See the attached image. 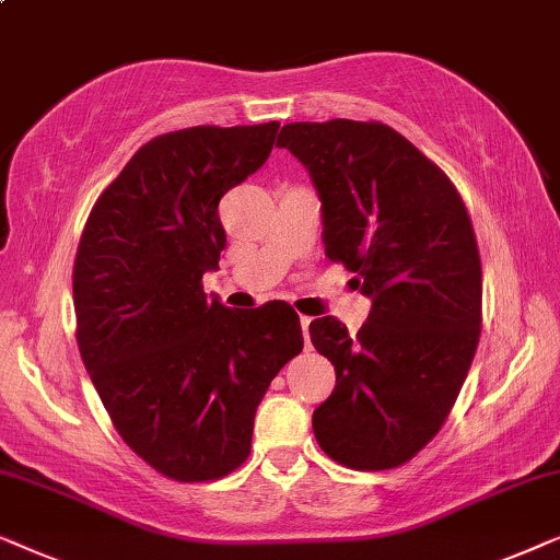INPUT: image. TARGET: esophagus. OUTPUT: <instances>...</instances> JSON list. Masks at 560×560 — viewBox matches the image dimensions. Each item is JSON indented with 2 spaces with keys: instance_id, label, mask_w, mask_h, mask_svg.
Wrapping results in <instances>:
<instances>
[{
  "instance_id": "esophagus-1",
  "label": "esophagus",
  "mask_w": 560,
  "mask_h": 560,
  "mask_svg": "<svg viewBox=\"0 0 560 560\" xmlns=\"http://www.w3.org/2000/svg\"><path fill=\"white\" fill-rule=\"evenodd\" d=\"M310 323H312V317H300V325H302V335H304V342H307L310 346Z\"/></svg>"
}]
</instances>
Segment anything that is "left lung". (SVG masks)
I'll list each match as a JSON object with an SVG mask.
<instances>
[{
	"instance_id": "left-lung-1",
	"label": "left lung",
	"mask_w": 560,
	"mask_h": 560,
	"mask_svg": "<svg viewBox=\"0 0 560 560\" xmlns=\"http://www.w3.org/2000/svg\"><path fill=\"white\" fill-rule=\"evenodd\" d=\"M310 171L330 260L371 296L358 335L310 323L335 366L312 415L327 456L355 471L415 458L456 405L481 335V258L448 176L384 122H289L276 140Z\"/></svg>"
}]
</instances>
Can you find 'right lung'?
Segmentation results:
<instances>
[{"label":"right lung","mask_w":560,"mask_h":560,"mask_svg":"<svg viewBox=\"0 0 560 560\" xmlns=\"http://www.w3.org/2000/svg\"><path fill=\"white\" fill-rule=\"evenodd\" d=\"M279 122L166 132L100 194L73 260L81 361L119 438L174 481L248 458L271 378L302 353L287 302L228 310L202 276L225 250L218 205L264 166Z\"/></svg>","instance_id":"add662e5"}]
</instances>
